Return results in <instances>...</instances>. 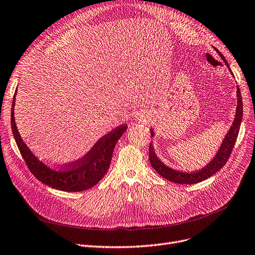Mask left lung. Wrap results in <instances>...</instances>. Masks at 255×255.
I'll return each instance as SVG.
<instances>
[{"instance_id":"obj_1","label":"left lung","mask_w":255,"mask_h":255,"mask_svg":"<svg viewBox=\"0 0 255 255\" xmlns=\"http://www.w3.org/2000/svg\"><path fill=\"white\" fill-rule=\"evenodd\" d=\"M218 53L220 54V56L223 58L224 62H225V64L229 68V65L227 63V60L225 59V57L223 56V54L220 52V51H218ZM237 92H238V107H237L236 118H234L233 124L228 131V134L226 135L225 139H224L217 156L213 158L212 161L210 163H208V164L203 169H201L199 171L182 172L179 170L169 168L166 165L163 164V163L158 159L154 149H152L151 143L149 144L148 158H149L150 165L161 177L165 178L168 181L179 183V184H195V183L202 182V181L208 179L212 175H215L217 171H219L224 165L226 164V162L228 161V159L231 155L233 146H234V144H236V141H237L239 131H240L242 118H243V101H242V95H241L240 88H238ZM150 136H154V131H152L151 129H150Z\"/></svg>"}]
</instances>
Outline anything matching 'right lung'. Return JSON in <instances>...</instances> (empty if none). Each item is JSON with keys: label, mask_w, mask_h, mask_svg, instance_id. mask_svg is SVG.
<instances>
[{"label": "right lung", "mask_w": 255, "mask_h": 255, "mask_svg": "<svg viewBox=\"0 0 255 255\" xmlns=\"http://www.w3.org/2000/svg\"><path fill=\"white\" fill-rule=\"evenodd\" d=\"M14 101L15 94L11 108L12 133L26 165L38 181L58 190L83 191L93 187L104 178L109 170L114 147L118 139L126 131L127 125H122L101 137L92 149L76 162L53 168L38 160L19 136L13 116Z\"/></svg>", "instance_id": "1"}]
</instances>
